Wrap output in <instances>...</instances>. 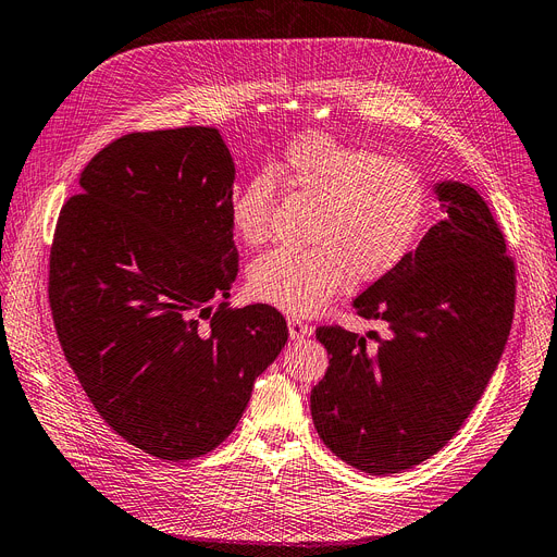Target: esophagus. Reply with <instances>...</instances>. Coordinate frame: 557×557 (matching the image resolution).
I'll list each match as a JSON object with an SVG mask.
<instances>
[{
    "instance_id": "esophagus-1",
    "label": "esophagus",
    "mask_w": 557,
    "mask_h": 557,
    "mask_svg": "<svg viewBox=\"0 0 557 557\" xmlns=\"http://www.w3.org/2000/svg\"><path fill=\"white\" fill-rule=\"evenodd\" d=\"M287 331H290V338L293 341H301V338L310 336V331H313V326L306 324L304 320H299L295 315H290V318H287Z\"/></svg>"
}]
</instances>
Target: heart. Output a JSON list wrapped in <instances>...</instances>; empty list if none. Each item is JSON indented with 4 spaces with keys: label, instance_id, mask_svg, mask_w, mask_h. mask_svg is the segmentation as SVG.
<instances>
[{
    "label": "heart",
    "instance_id": "b5f03b06",
    "mask_svg": "<svg viewBox=\"0 0 557 557\" xmlns=\"http://www.w3.org/2000/svg\"><path fill=\"white\" fill-rule=\"evenodd\" d=\"M274 177L313 201L304 231L308 244L276 247L249 267L251 295L287 313H315L347 278L386 276L428 226L430 191L409 162L329 135H304L233 194L231 224L247 244L270 237Z\"/></svg>",
    "mask_w": 557,
    "mask_h": 557
}]
</instances>
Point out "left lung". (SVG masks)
Listing matches in <instances>:
<instances>
[{
  "label": "left lung",
  "instance_id": "1",
  "mask_svg": "<svg viewBox=\"0 0 557 557\" xmlns=\"http://www.w3.org/2000/svg\"><path fill=\"white\" fill-rule=\"evenodd\" d=\"M446 212L393 272L354 299L388 324L368 338L318 326L331 354L310 411L324 446L372 475L413 469L469 418L500 361L515 318L517 267L482 196L438 183Z\"/></svg>",
  "mask_w": 557,
  "mask_h": 557
}]
</instances>
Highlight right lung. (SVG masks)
Masks as SVG:
<instances>
[{"label": "right lung", "mask_w": 557, "mask_h": 557, "mask_svg": "<svg viewBox=\"0 0 557 557\" xmlns=\"http://www.w3.org/2000/svg\"><path fill=\"white\" fill-rule=\"evenodd\" d=\"M233 181L214 127L129 132L59 212L48 295L65 361L107 425L158 459L224 443L287 343L274 306L224 301Z\"/></svg>", "instance_id": "1"}]
</instances>
